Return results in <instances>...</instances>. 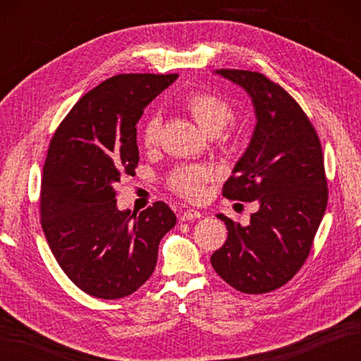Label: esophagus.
<instances>
[{
    "mask_svg": "<svg viewBox=\"0 0 361 361\" xmlns=\"http://www.w3.org/2000/svg\"><path fill=\"white\" fill-rule=\"evenodd\" d=\"M200 217H202V214L198 212V211H195V209H186L185 212L180 214V219H181L183 221H189V220L200 219Z\"/></svg>",
    "mask_w": 361,
    "mask_h": 361,
    "instance_id": "1",
    "label": "esophagus"
}]
</instances>
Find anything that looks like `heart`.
<instances>
[{"mask_svg": "<svg viewBox=\"0 0 361 361\" xmlns=\"http://www.w3.org/2000/svg\"><path fill=\"white\" fill-rule=\"evenodd\" d=\"M185 109L190 113L206 135L220 133L234 119V109L226 97L212 91H194L186 96ZM161 130L158 113L145 118L141 126V142L145 149L157 145ZM209 180V171L204 167H178L169 173V188L188 200H197L203 195L204 183Z\"/></svg>", "mask_w": 361, "mask_h": 361, "instance_id": "obj_1", "label": "heart"}]
</instances>
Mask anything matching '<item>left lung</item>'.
<instances>
[{
    "label": "left lung",
    "instance_id": "1",
    "mask_svg": "<svg viewBox=\"0 0 361 361\" xmlns=\"http://www.w3.org/2000/svg\"><path fill=\"white\" fill-rule=\"evenodd\" d=\"M248 91L256 128L224 186L229 200L257 202L248 226L225 221L228 239L211 256L214 270L242 293H268L299 271L327 206L324 158L315 127L279 83L256 71H217Z\"/></svg>",
    "mask_w": 361,
    "mask_h": 361
}]
</instances>
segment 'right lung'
I'll list each match as a JSON object with an SVG mask.
<instances>
[{"label": "right lung", "instance_id": "add662e5", "mask_svg": "<svg viewBox=\"0 0 361 361\" xmlns=\"http://www.w3.org/2000/svg\"><path fill=\"white\" fill-rule=\"evenodd\" d=\"M178 74H118L83 96L60 122L42 176L40 216L60 268L85 293L132 295L157 267L176 217L164 202L136 214L116 208L114 186L135 175L136 124Z\"/></svg>", "mask_w": 361, "mask_h": 361}]
</instances>
